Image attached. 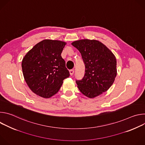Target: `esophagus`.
I'll return each mask as SVG.
<instances>
[{"label": "esophagus", "instance_id": "obj_1", "mask_svg": "<svg viewBox=\"0 0 145 145\" xmlns=\"http://www.w3.org/2000/svg\"><path fill=\"white\" fill-rule=\"evenodd\" d=\"M74 69H71V70H70L69 71V73H70V74L71 75V76H72L73 74V73H74Z\"/></svg>", "mask_w": 145, "mask_h": 145}]
</instances>
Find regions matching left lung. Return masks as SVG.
<instances>
[{"label":"left lung","instance_id":"obj_1","mask_svg":"<svg viewBox=\"0 0 145 145\" xmlns=\"http://www.w3.org/2000/svg\"><path fill=\"white\" fill-rule=\"evenodd\" d=\"M72 45L80 52L86 66L84 77L76 81L80 91L91 99L106 92L114 83L117 74L114 54L96 39L77 40Z\"/></svg>","mask_w":145,"mask_h":145}]
</instances>
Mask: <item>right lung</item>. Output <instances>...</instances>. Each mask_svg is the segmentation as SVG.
I'll list each match as a JSON object with an SVG mask.
<instances>
[{"label":"right lung","instance_id":"1","mask_svg":"<svg viewBox=\"0 0 145 145\" xmlns=\"http://www.w3.org/2000/svg\"><path fill=\"white\" fill-rule=\"evenodd\" d=\"M67 43L44 39L37 44L24 57L22 68L25 80L37 95L50 98L59 90L63 80L69 77L61 54Z\"/></svg>","mask_w":145,"mask_h":145}]
</instances>
